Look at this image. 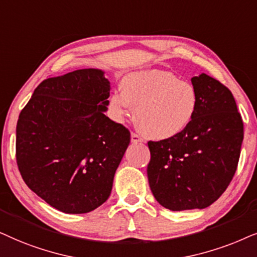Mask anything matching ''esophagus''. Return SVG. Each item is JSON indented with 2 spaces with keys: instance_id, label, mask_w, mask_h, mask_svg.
<instances>
[{
  "instance_id": "obj_1",
  "label": "esophagus",
  "mask_w": 257,
  "mask_h": 257,
  "mask_svg": "<svg viewBox=\"0 0 257 257\" xmlns=\"http://www.w3.org/2000/svg\"><path fill=\"white\" fill-rule=\"evenodd\" d=\"M132 142L133 143L143 142V139L139 134H136V133H132Z\"/></svg>"
}]
</instances>
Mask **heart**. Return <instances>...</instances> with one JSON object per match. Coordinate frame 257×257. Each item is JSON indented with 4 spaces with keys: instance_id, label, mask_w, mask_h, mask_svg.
<instances>
[{
    "instance_id": "obj_1",
    "label": "heart",
    "mask_w": 257,
    "mask_h": 257,
    "mask_svg": "<svg viewBox=\"0 0 257 257\" xmlns=\"http://www.w3.org/2000/svg\"><path fill=\"white\" fill-rule=\"evenodd\" d=\"M121 94L109 96L108 107L116 121H123L135 109V122L146 136L168 140L189 126L198 105L196 88L166 70H140L119 82Z\"/></svg>"
}]
</instances>
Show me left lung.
<instances>
[{
  "instance_id": "8db88e82",
  "label": "left lung",
  "mask_w": 257,
  "mask_h": 257,
  "mask_svg": "<svg viewBox=\"0 0 257 257\" xmlns=\"http://www.w3.org/2000/svg\"><path fill=\"white\" fill-rule=\"evenodd\" d=\"M198 94L196 114L180 135L149 141V187L169 210L203 209L227 189L237 169L243 121L231 91L201 74L191 78Z\"/></svg>"
}]
</instances>
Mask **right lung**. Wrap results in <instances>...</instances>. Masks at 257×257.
Masks as SVG:
<instances>
[{
  "label": "right lung",
  "mask_w": 257,
  "mask_h": 257,
  "mask_svg": "<svg viewBox=\"0 0 257 257\" xmlns=\"http://www.w3.org/2000/svg\"><path fill=\"white\" fill-rule=\"evenodd\" d=\"M110 83L98 69L48 77L16 125V162L23 181L67 214L96 209L111 193L131 132L104 115Z\"/></svg>",
  "instance_id": "1"
}]
</instances>
